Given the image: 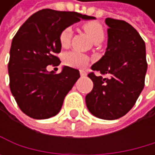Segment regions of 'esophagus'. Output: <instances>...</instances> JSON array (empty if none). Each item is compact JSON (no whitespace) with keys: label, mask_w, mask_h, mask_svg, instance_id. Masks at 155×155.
Returning <instances> with one entry per match:
<instances>
[{"label":"esophagus","mask_w":155,"mask_h":155,"mask_svg":"<svg viewBox=\"0 0 155 155\" xmlns=\"http://www.w3.org/2000/svg\"><path fill=\"white\" fill-rule=\"evenodd\" d=\"M80 74H81V76H82V77L86 76V72H85L84 71H80Z\"/></svg>","instance_id":"esophagus-1"}]
</instances>
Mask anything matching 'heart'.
I'll return each instance as SVG.
<instances>
[{"mask_svg":"<svg viewBox=\"0 0 155 155\" xmlns=\"http://www.w3.org/2000/svg\"><path fill=\"white\" fill-rule=\"evenodd\" d=\"M84 29L91 38V40L96 44H99L104 40V29L98 22L96 21H89L84 24ZM72 38V29L71 28H66L59 34V44L62 47L67 48L70 46ZM89 58L83 55L82 53L72 51L70 52L65 56L64 62L68 66L83 68L88 63Z\"/></svg>","mask_w":155,"mask_h":155,"instance_id":"obj_1","label":"heart"}]
</instances>
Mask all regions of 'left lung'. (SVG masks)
<instances>
[{"label": "left lung", "instance_id": "obj_1", "mask_svg": "<svg viewBox=\"0 0 155 155\" xmlns=\"http://www.w3.org/2000/svg\"><path fill=\"white\" fill-rule=\"evenodd\" d=\"M105 23L109 27L106 53L91 66L101 75L88 73L94 86L85 103L96 117L115 120L132 109L144 87L146 49L143 39L129 23L110 17Z\"/></svg>", "mask_w": 155, "mask_h": 155}]
</instances>
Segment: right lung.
Listing matches in <instances>:
<instances>
[{"label": "right lung", "instance_id": "1", "mask_svg": "<svg viewBox=\"0 0 155 155\" xmlns=\"http://www.w3.org/2000/svg\"><path fill=\"white\" fill-rule=\"evenodd\" d=\"M94 16L77 12L43 9L26 20L13 38L8 72L10 89L19 109L34 119L58 114L64 98L80 78L78 70L65 66L55 74L47 66H58L59 34L64 28Z\"/></svg>", "mask_w": 155, "mask_h": 155}]
</instances>
